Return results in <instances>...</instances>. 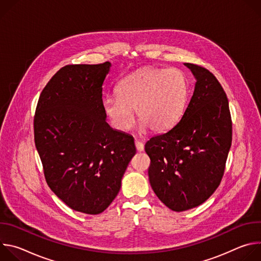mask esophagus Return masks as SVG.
<instances>
[{"mask_svg": "<svg viewBox=\"0 0 261 261\" xmlns=\"http://www.w3.org/2000/svg\"><path fill=\"white\" fill-rule=\"evenodd\" d=\"M135 146H136V150H137L138 152H142V151L144 150L143 143H142L141 141H139V140H135Z\"/></svg>", "mask_w": 261, "mask_h": 261, "instance_id": "esophagus-1", "label": "esophagus"}]
</instances>
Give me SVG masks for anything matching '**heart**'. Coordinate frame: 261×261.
I'll list each match as a JSON object with an SVG mask.
<instances>
[{"label": "heart", "mask_w": 261, "mask_h": 261, "mask_svg": "<svg viewBox=\"0 0 261 261\" xmlns=\"http://www.w3.org/2000/svg\"><path fill=\"white\" fill-rule=\"evenodd\" d=\"M117 97L103 100V109L115 128H130L134 116L139 130L154 133L171 129L180 119L188 95L184 74L176 69L148 67L123 79L116 88Z\"/></svg>", "instance_id": "heart-1"}]
</instances>
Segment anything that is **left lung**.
<instances>
[{"instance_id":"obj_1","label":"left lung","mask_w":261,"mask_h":261,"mask_svg":"<svg viewBox=\"0 0 261 261\" xmlns=\"http://www.w3.org/2000/svg\"><path fill=\"white\" fill-rule=\"evenodd\" d=\"M184 65L196 80L191 100L172 129L144 145L151 187L174 212L198 206L216 191L232 139L228 99L220 83L203 67Z\"/></svg>"}]
</instances>
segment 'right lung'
<instances>
[{
	"instance_id": "add662e5",
	"label": "right lung",
	"mask_w": 261,
	"mask_h": 261,
	"mask_svg": "<svg viewBox=\"0 0 261 261\" xmlns=\"http://www.w3.org/2000/svg\"><path fill=\"white\" fill-rule=\"evenodd\" d=\"M110 67L105 62L60 69L43 89L34 119L49 188L70 208L89 215L117 197L136 153L134 138L106 122L102 86Z\"/></svg>"
}]
</instances>
